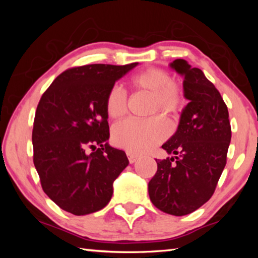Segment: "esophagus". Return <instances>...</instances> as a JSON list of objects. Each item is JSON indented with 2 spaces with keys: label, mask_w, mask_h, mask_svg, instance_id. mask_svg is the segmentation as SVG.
<instances>
[{
  "label": "esophagus",
  "mask_w": 258,
  "mask_h": 258,
  "mask_svg": "<svg viewBox=\"0 0 258 258\" xmlns=\"http://www.w3.org/2000/svg\"><path fill=\"white\" fill-rule=\"evenodd\" d=\"M126 155H127V158H128L130 164H133V163H135V161H137V159L139 158V157H138L137 155H134L133 152H131V151H127V152H126Z\"/></svg>",
  "instance_id": "obj_1"
}]
</instances>
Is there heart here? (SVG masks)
I'll return each instance as SVG.
<instances>
[{"label": "heart", "instance_id": "b5f03b06", "mask_svg": "<svg viewBox=\"0 0 258 258\" xmlns=\"http://www.w3.org/2000/svg\"><path fill=\"white\" fill-rule=\"evenodd\" d=\"M130 85L135 91L150 94V113L161 111L174 115L184 104L182 87L172 80L171 74L165 69L150 67L135 74L130 80ZM127 95L119 86L109 89L104 99V109L112 119L120 118L126 111ZM112 141L116 146L135 154L149 151L167 138L168 126L159 117L147 120L126 119L112 127Z\"/></svg>", "mask_w": 258, "mask_h": 258}]
</instances>
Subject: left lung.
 Returning <instances> with one entry per match:
<instances>
[{
  "instance_id": "obj_1",
  "label": "left lung",
  "mask_w": 258,
  "mask_h": 258,
  "mask_svg": "<svg viewBox=\"0 0 258 258\" xmlns=\"http://www.w3.org/2000/svg\"><path fill=\"white\" fill-rule=\"evenodd\" d=\"M183 76V92L189 100L182 110L175 134L161 148L166 159L148 184L151 203L161 212L187 215L207 203L226 164L231 141L229 111L220 92L199 68L185 60L169 64Z\"/></svg>"
}]
</instances>
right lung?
<instances>
[{"label": "right lung", "mask_w": 258, "mask_h": 258, "mask_svg": "<svg viewBox=\"0 0 258 258\" xmlns=\"http://www.w3.org/2000/svg\"><path fill=\"white\" fill-rule=\"evenodd\" d=\"M138 62L85 64L64 71L38 102L33 127L34 165L42 189L74 215L107 206L113 181L128 165L123 150L107 143L104 99L115 82ZM90 147L93 153L87 154Z\"/></svg>", "instance_id": "right-lung-1"}]
</instances>
